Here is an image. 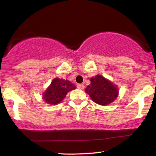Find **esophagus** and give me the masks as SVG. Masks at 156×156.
I'll list each match as a JSON object with an SVG mask.
<instances>
[{"mask_svg": "<svg viewBox=\"0 0 156 156\" xmlns=\"http://www.w3.org/2000/svg\"><path fill=\"white\" fill-rule=\"evenodd\" d=\"M77 87H78V89H84V85L83 84H78V85H77Z\"/></svg>", "mask_w": 156, "mask_h": 156, "instance_id": "esophagus-1", "label": "esophagus"}]
</instances>
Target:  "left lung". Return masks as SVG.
<instances>
[{
	"mask_svg": "<svg viewBox=\"0 0 156 156\" xmlns=\"http://www.w3.org/2000/svg\"><path fill=\"white\" fill-rule=\"evenodd\" d=\"M91 83L87 86L85 92L97 104L106 105L112 103L119 95L117 85L101 75L92 77Z\"/></svg>",
	"mask_w": 156,
	"mask_h": 156,
	"instance_id": "1",
	"label": "left lung"
}]
</instances>
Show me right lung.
I'll return each instance as SVG.
<instances>
[{
  "label": "right lung",
  "instance_id": "obj_1",
  "mask_svg": "<svg viewBox=\"0 0 156 156\" xmlns=\"http://www.w3.org/2000/svg\"><path fill=\"white\" fill-rule=\"evenodd\" d=\"M76 89V86L69 80L55 78L42 93V99L50 105H57L63 101L68 92Z\"/></svg>",
  "mask_w": 156,
  "mask_h": 156
}]
</instances>
